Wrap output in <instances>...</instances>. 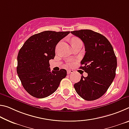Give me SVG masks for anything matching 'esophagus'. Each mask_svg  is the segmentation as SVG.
<instances>
[{"mask_svg": "<svg viewBox=\"0 0 129 129\" xmlns=\"http://www.w3.org/2000/svg\"><path fill=\"white\" fill-rule=\"evenodd\" d=\"M73 70H68L67 71V73L68 74H70V73H73Z\"/></svg>", "mask_w": 129, "mask_h": 129, "instance_id": "esophagus-1", "label": "esophagus"}]
</instances>
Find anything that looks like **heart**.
<instances>
[{"instance_id":"b5f03b06","label":"heart","mask_w":129,"mask_h":129,"mask_svg":"<svg viewBox=\"0 0 129 129\" xmlns=\"http://www.w3.org/2000/svg\"><path fill=\"white\" fill-rule=\"evenodd\" d=\"M78 40H79V39H73L72 40V44H73L74 43H75L76 41H78Z\"/></svg>"}]
</instances>
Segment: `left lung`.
Wrapping results in <instances>:
<instances>
[{
  "label": "left lung",
  "mask_w": 129,
  "mask_h": 129,
  "mask_svg": "<svg viewBox=\"0 0 129 129\" xmlns=\"http://www.w3.org/2000/svg\"><path fill=\"white\" fill-rule=\"evenodd\" d=\"M71 32L84 44L86 52L80 68L88 73L86 77L82 76L74 87L83 99L97 100L106 92L115 78L117 61L113 47L105 37L92 30Z\"/></svg>",
  "instance_id": "1"
}]
</instances>
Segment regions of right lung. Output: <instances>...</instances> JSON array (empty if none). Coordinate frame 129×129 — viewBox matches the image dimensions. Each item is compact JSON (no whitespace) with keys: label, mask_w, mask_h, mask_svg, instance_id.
<instances>
[{"label":"right lung","mask_w":129,"mask_h":129,"mask_svg":"<svg viewBox=\"0 0 129 129\" xmlns=\"http://www.w3.org/2000/svg\"><path fill=\"white\" fill-rule=\"evenodd\" d=\"M70 31L45 30L28 39L17 55V73L24 88L30 95L43 99L57 89L67 71H51L49 61L55 56L57 43Z\"/></svg>","instance_id":"obj_1"}]
</instances>
